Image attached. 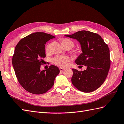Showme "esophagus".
<instances>
[{
  "mask_svg": "<svg viewBox=\"0 0 124 124\" xmlns=\"http://www.w3.org/2000/svg\"><path fill=\"white\" fill-rule=\"evenodd\" d=\"M65 69L63 68H59V70H60V71H62L63 70H64Z\"/></svg>",
  "mask_w": 124,
  "mask_h": 124,
  "instance_id": "obj_1",
  "label": "esophagus"
}]
</instances>
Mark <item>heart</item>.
Wrapping results in <instances>:
<instances>
[{"label": "heart", "mask_w": 124, "mask_h": 124, "mask_svg": "<svg viewBox=\"0 0 124 124\" xmlns=\"http://www.w3.org/2000/svg\"><path fill=\"white\" fill-rule=\"evenodd\" d=\"M62 44L63 47L67 46H70L72 48L74 46V43L72 40L69 39L65 38L62 40ZM50 44H48L46 47V51L47 52H50ZM69 61V58L67 56H57L53 59V62L55 65H57L60 67H65L67 65Z\"/></svg>", "instance_id": "heart-1"}]
</instances>
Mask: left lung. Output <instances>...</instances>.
Masks as SVG:
<instances>
[{
    "label": "left lung",
    "mask_w": 124,
    "mask_h": 124,
    "mask_svg": "<svg viewBox=\"0 0 124 124\" xmlns=\"http://www.w3.org/2000/svg\"><path fill=\"white\" fill-rule=\"evenodd\" d=\"M65 36L79 42L82 53L75 62L78 65L87 67L83 71L72 69V84L83 92L95 91L103 83L110 68V50L108 45L99 35L87 31Z\"/></svg>",
    "instance_id": "obj_1"
}]
</instances>
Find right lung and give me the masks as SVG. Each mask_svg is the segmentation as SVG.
Here are the masks:
<instances>
[{"instance_id": "add662e5", "label": "right lung", "mask_w": 124, "mask_h": 124, "mask_svg": "<svg viewBox=\"0 0 124 124\" xmlns=\"http://www.w3.org/2000/svg\"><path fill=\"white\" fill-rule=\"evenodd\" d=\"M55 36L44 32L31 33L21 39L15 48L12 65L20 84L33 94H42L51 89L59 73L57 67L51 65L40 69L46 57L45 44Z\"/></svg>"}]
</instances>
